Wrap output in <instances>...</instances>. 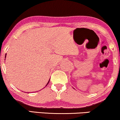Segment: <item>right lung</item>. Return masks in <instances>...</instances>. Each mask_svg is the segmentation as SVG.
<instances>
[{
  "instance_id": "right-lung-1",
  "label": "right lung",
  "mask_w": 120,
  "mask_h": 120,
  "mask_svg": "<svg viewBox=\"0 0 120 120\" xmlns=\"http://www.w3.org/2000/svg\"><path fill=\"white\" fill-rule=\"evenodd\" d=\"M5 58H6V56H5ZM49 80H50V79H49ZM49 81H48V83H47V85H46V86H47V85H48V82H49Z\"/></svg>"
}]
</instances>
